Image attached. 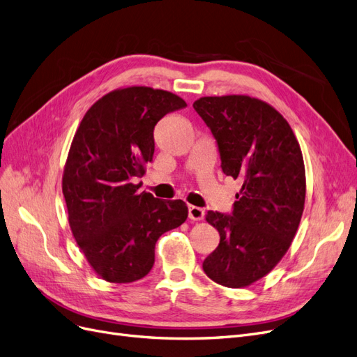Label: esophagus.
Segmentation results:
<instances>
[{
  "mask_svg": "<svg viewBox=\"0 0 357 357\" xmlns=\"http://www.w3.org/2000/svg\"><path fill=\"white\" fill-rule=\"evenodd\" d=\"M204 210L202 207H197V206H190L188 207V216L192 220H203L204 219Z\"/></svg>",
  "mask_w": 357,
  "mask_h": 357,
  "instance_id": "34e87169",
  "label": "esophagus"
}]
</instances>
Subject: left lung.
<instances>
[{
    "mask_svg": "<svg viewBox=\"0 0 357 357\" xmlns=\"http://www.w3.org/2000/svg\"><path fill=\"white\" fill-rule=\"evenodd\" d=\"M192 107L218 142L223 174L241 182L231 215H206L220 241L203 271L243 288L268 275L291 245L306 199L303 154L291 126L265 101L203 97Z\"/></svg>",
    "mask_w": 357,
    "mask_h": 357,
    "instance_id": "8db88e82",
    "label": "left lung"
}]
</instances>
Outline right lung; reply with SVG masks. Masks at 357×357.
Wrapping results in <instances>:
<instances>
[{"label": "right lung", "mask_w": 357, "mask_h": 357, "mask_svg": "<svg viewBox=\"0 0 357 357\" xmlns=\"http://www.w3.org/2000/svg\"><path fill=\"white\" fill-rule=\"evenodd\" d=\"M187 102L163 89L129 86L105 94L85 113L63 174L69 225L91 268L109 282H134L154 265L160 235L188 216L182 200L138 192L132 179L153 160L154 126Z\"/></svg>", "instance_id": "right-lung-1"}]
</instances>
